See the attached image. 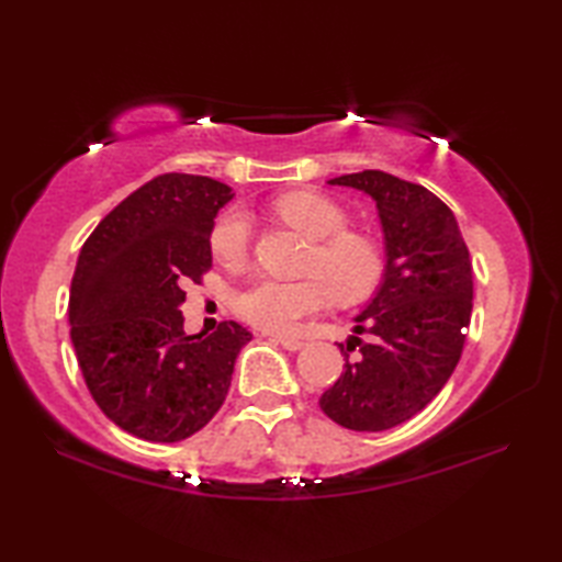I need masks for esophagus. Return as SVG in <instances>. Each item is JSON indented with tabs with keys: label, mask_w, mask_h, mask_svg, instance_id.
<instances>
[{
	"label": "esophagus",
	"mask_w": 562,
	"mask_h": 562,
	"mask_svg": "<svg viewBox=\"0 0 562 562\" xmlns=\"http://www.w3.org/2000/svg\"><path fill=\"white\" fill-rule=\"evenodd\" d=\"M274 340H278L282 348H288V350H300V348H304V340H300V338H292V336H274Z\"/></svg>",
	"instance_id": "1"
}]
</instances>
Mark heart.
<instances>
[{
	"mask_svg": "<svg viewBox=\"0 0 562 562\" xmlns=\"http://www.w3.org/2000/svg\"><path fill=\"white\" fill-rule=\"evenodd\" d=\"M270 212L300 234L314 238L304 260L308 278L282 282L256 278L234 292V312L258 328L288 333L304 316L321 312L330 296L360 302L384 274V248L364 229H350V214L318 190H290L270 202ZM250 248V222L244 210H224L212 224L210 250L224 266H241Z\"/></svg>",
	"mask_w": 562,
	"mask_h": 562,
	"instance_id": "heart-1",
	"label": "heart"
}]
</instances>
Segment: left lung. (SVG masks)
I'll return each instance as SVG.
<instances>
[{
  "label": "left lung",
  "mask_w": 562,
  "mask_h": 562,
  "mask_svg": "<svg viewBox=\"0 0 562 562\" xmlns=\"http://www.w3.org/2000/svg\"><path fill=\"white\" fill-rule=\"evenodd\" d=\"M328 183L374 198L386 268L376 296L355 316V336L340 345L342 374L318 405L355 432H381L420 413L457 369L471 324L473 266L457 217L427 188L384 171Z\"/></svg>",
  "instance_id": "1"
}]
</instances>
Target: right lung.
<instances>
[{
  "instance_id": "1",
  "label": "right lung",
  "mask_w": 562,
  "mask_h": 562,
  "mask_svg": "<svg viewBox=\"0 0 562 562\" xmlns=\"http://www.w3.org/2000/svg\"><path fill=\"white\" fill-rule=\"evenodd\" d=\"M232 188L164 173L137 188L83 241L69 290V336L103 415L147 441H181L229 393L234 362L254 338L236 321L183 330V284L212 268L210 232Z\"/></svg>"
}]
</instances>
